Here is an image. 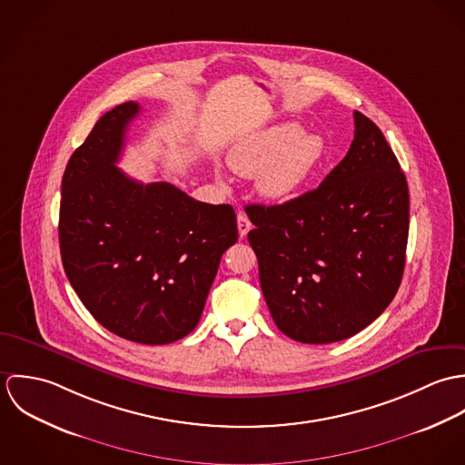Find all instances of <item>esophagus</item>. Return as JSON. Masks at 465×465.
<instances>
[{
    "instance_id": "obj_1",
    "label": "esophagus",
    "mask_w": 465,
    "mask_h": 465,
    "mask_svg": "<svg viewBox=\"0 0 465 465\" xmlns=\"http://www.w3.org/2000/svg\"><path fill=\"white\" fill-rule=\"evenodd\" d=\"M251 229H252V223H251L249 216L245 213H240L238 214V232H240V238H245Z\"/></svg>"
}]
</instances>
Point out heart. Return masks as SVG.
Segmentation results:
<instances>
[{
	"instance_id": "obj_1",
	"label": "heart",
	"mask_w": 465,
	"mask_h": 465,
	"mask_svg": "<svg viewBox=\"0 0 465 465\" xmlns=\"http://www.w3.org/2000/svg\"><path fill=\"white\" fill-rule=\"evenodd\" d=\"M326 144L319 134H304L295 122H284L249 135L238 143L229 164L242 177H254L262 197L292 199L312 177Z\"/></svg>"
}]
</instances>
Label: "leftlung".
<instances>
[{
    "mask_svg": "<svg viewBox=\"0 0 465 465\" xmlns=\"http://www.w3.org/2000/svg\"><path fill=\"white\" fill-rule=\"evenodd\" d=\"M260 282L275 326L302 343L365 330L402 279L410 197L398 157L354 111V139L322 184L279 205L245 207Z\"/></svg>",
    "mask_w": 465,
    "mask_h": 465,
    "instance_id": "8db88e82",
    "label": "left lung"
}]
</instances>
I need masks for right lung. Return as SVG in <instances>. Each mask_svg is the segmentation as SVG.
<instances>
[{"mask_svg": "<svg viewBox=\"0 0 465 465\" xmlns=\"http://www.w3.org/2000/svg\"><path fill=\"white\" fill-rule=\"evenodd\" d=\"M139 111L125 102L105 113L69 157L59 243L73 290L105 330L163 345L197 328L238 227L229 203L199 202L170 183L143 184L116 168Z\"/></svg>", "mask_w": 465, "mask_h": 465, "instance_id": "1", "label": "right lung"}]
</instances>
